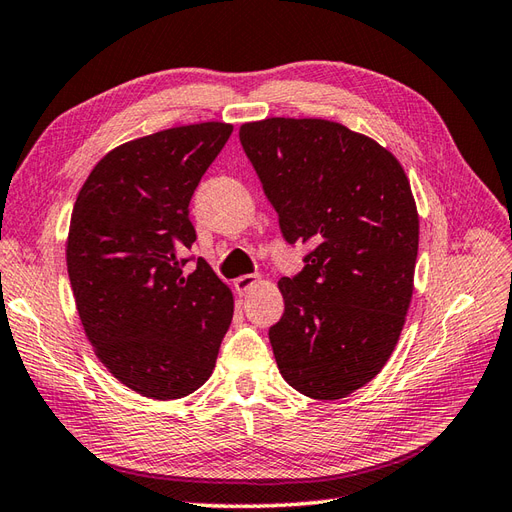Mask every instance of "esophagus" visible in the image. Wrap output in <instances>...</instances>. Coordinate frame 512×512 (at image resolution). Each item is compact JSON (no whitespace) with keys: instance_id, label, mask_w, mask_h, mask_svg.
<instances>
[{"instance_id":"obj_1","label":"esophagus","mask_w":512,"mask_h":512,"mask_svg":"<svg viewBox=\"0 0 512 512\" xmlns=\"http://www.w3.org/2000/svg\"><path fill=\"white\" fill-rule=\"evenodd\" d=\"M259 274H242V277H238L233 281V287H235V292H238L240 296H244V294H248L253 290V287L259 283Z\"/></svg>"}]
</instances>
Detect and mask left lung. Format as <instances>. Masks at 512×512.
Segmentation results:
<instances>
[{
    "label": "left lung",
    "instance_id": "left-lung-1",
    "mask_svg": "<svg viewBox=\"0 0 512 512\" xmlns=\"http://www.w3.org/2000/svg\"><path fill=\"white\" fill-rule=\"evenodd\" d=\"M240 142L283 238L313 244L279 281L285 311L268 331L279 372L309 398H344L383 370L411 305V183L385 147L333 121L274 116L244 123Z\"/></svg>",
    "mask_w": 512,
    "mask_h": 512
}]
</instances>
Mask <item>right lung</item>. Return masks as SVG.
Masks as SVG:
<instances>
[{"label":"right lung","mask_w":512,"mask_h":512,"mask_svg":"<svg viewBox=\"0 0 512 512\" xmlns=\"http://www.w3.org/2000/svg\"><path fill=\"white\" fill-rule=\"evenodd\" d=\"M233 131L199 123L112 149L73 205L67 268L88 342L144 398L177 400L214 372L233 294L203 257L186 274L196 231L190 199Z\"/></svg>","instance_id":"1"}]
</instances>
